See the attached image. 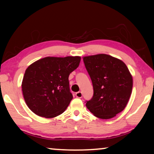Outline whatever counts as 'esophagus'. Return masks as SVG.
Segmentation results:
<instances>
[{"mask_svg": "<svg viewBox=\"0 0 154 154\" xmlns=\"http://www.w3.org/2000/svg\"><path fill=\"white\" fill-rule=\"evenodd\" d=\"M82 96H83V94H82L81 92H78L75 93V97L78 98H81Z\"/></svg>", "mask_w": 154, "mask_h": 154, "instance_id": "34e87169", "label": "esophagus"}]
</instances>
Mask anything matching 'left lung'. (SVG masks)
<instances>
[{"mask_svg":"<svg viewBox=\"0 0 154 154\" xmlns=\"http://www.w3.org/2000/svg\"><path fill=\"white\" fill-rule=\"evenodd\" d=\"M94 94L86 107L94 116L110 119L125 108L132 90V76L125 63L106 54L83 57Z\"/></svg>","mask_w":154,"mask_h":154,"instance_id":"left-lung-1","label":"left lung"}]
</instances>
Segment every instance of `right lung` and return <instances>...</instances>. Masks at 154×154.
I'll return each mask as SVG.
<instances>
[{
	"mask_svg": "<svg viewBox=\"0 0 154 154\" xmlns=\"http://www.w3.org/2000/svg\"><path fill=\"white\" fill-rule=\"evenodd\" d=\"M81 57H46L29 65L23 77L25 102L39 116L51 119L62 114L73 99L69 76L76 69Z\"/></svg>",
	"mask_w": 154,
	"mask_h": 154,
	"instance_id": "right-lung-1",
	"label": "right lung"
}]
</instances>
